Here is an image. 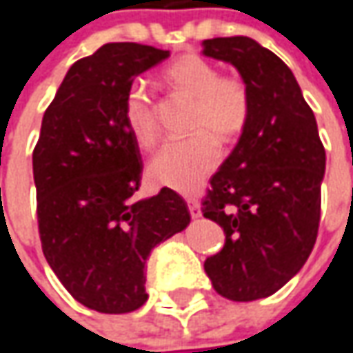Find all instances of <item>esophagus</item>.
<instances>
[{"label": "esophagus", "instance_id": "obj_1", "mask_svg": "<svg viewBox=\"0 0 353 353\" xmlns=\"http://www.w3.org/2000/svg\"><path fill=\"white\" fill-rule=\"evenodd\" d=\"M188 208H190V214H192V218H201V210H199V203H197L196 199H188Z\"/></svg>", "mask_w": 353, "mask_h": 353}]
</instances>
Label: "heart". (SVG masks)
Wrapping results in <instances>:
<instances>
[{"instance_id": "heart-1", "label": "heart", "mask_w": 353, "mask_h": 353, "mask_svg": "<svg viewBox=\"0 0 353 353\" xmlns=\"http://www.w3.org/2000/svg\"><path fill=\"white\" fill-rule=\"evenodd\" d=\"M165 85L179 97L192 101L185 139L168 141L150 161V177L176 192H194L219 161L221 143L238 139L245 130L252 101L245 83L238 77L221 75L208 59L196 53L177 57L163 70ZM123 119L130 134L141 148L156 145L157 128L154 99L145 85L134 83L123 101Z\"/></svg>"}]
</instances>
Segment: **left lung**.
<instances>
[{
	"label": "left lung",
	"instance_id": "left-lung-1",
	"mask_svg": "<svg viewBox=\"0 0 353 353\" xmlns=\"http://www.w3.org/2000/svg\"><path fill=\"white\" fill-rule=\"evenodd\" d=\"M203 55L241 75L252 114L212 176L203 218L225 243L203 270L219 296L254 301L276 294L310 258L320 228L325 150L292 70L252 37L205 39Z\"/></svg>",
	"mask_w": 353,
	"mask_h": 353
}]
</instances>
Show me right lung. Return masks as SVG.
I'll list each match as a JSON object with an SVG mask.
<instances>
[{
  "mask_svg": "<svg viewBox=\"0 0 353 353\" xmlns=\"http://www.w3.org/2000/svg\"><path fill=\"white\" fill-rule=\"evenodd\" d=\"M168 57L152 46L105 43L75 61L33 150L43 256L73 298L101 314L148 301L145 259L192 219L170 188L134 199L143 165L123 101L135 77Z\"/></svg>",
  "mask_w": 353,
  "mask_h": 353,
  "instance_id": "obj_1",
  "label": "right lung"
}]
</instances>
